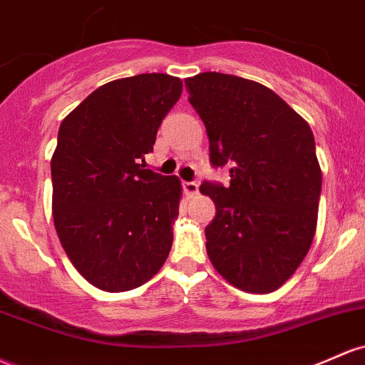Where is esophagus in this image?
I'll list each match as a JSON object with an SVG mask.
<instances>
[{"instance_id":"esophagus-1","label":"esophagus","mask_w":365,"mask_h":365,"mask_svg":"<svg viewBox=\"0 0 365 365\" xmlns=\"http://www.w3.org/2000/svg\"><path fill=\"white\" fill-rule=\"evenodd\" d=\"M183 190H185L187 195L194 197V195L199 192V185L195 182H183Z\"/></svg>"}]
</instances>
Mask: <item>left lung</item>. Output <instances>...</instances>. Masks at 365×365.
Instances as JSON below:
<instances>
[{"mask_svg": "<svg viewBox=\"0 0 365 365\" xmlns=\"http://www.w3.org/2000/svg\"><path fill=\"white\" fill-rule=\"evenodd\" d=\"M206 126L213 168L227 185L202 182L216 206L206 227L211 263L232 286L272 293L303 262L317 227L322 173L302 115L270 88L222 72L185 79Z\"/></svg>", "mask_w": 365, "mask_h": 365, "instance_id": "left-lung-1", "label": "left lung"}]
</instances>
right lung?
<instances>
[{"label":"right lung","instance_id":"1","mask_svg":"<svg viewBox=\"0 0 365 365\" xmlns=\"http://www.w3.org/2000/svg\"><path fill=\"white\" fill-rule=\"evenodd\" d=\"M182 86L158 72L115 79L60 124L51 158L55 228L72 265L98 289H135L170 255L182 185L145 170V154Z\"/></svg>","mask_w":365,"mask_h":365}]
</instances>
